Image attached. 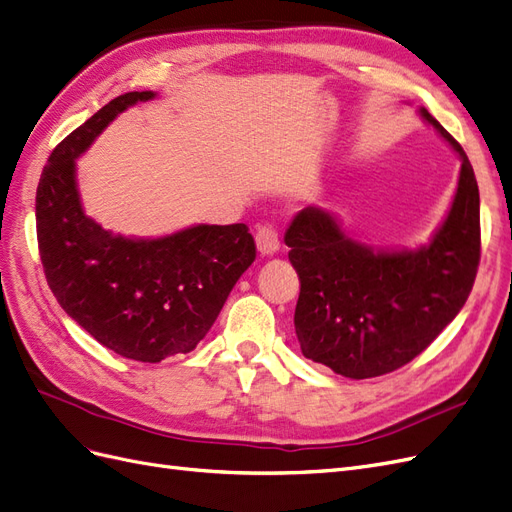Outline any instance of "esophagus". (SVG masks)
<instances>
[{
	"instance_id": "1",
	"label": "esophagus",
	"mask_w": 512,
	"mask_h": 512,
	"mask_svg": "<svg viewBox=\"0 0 512 512\" xmlns=\"http://www.w3.org/2000/svg\"><path fill=\"white\" fill-rule=\"evenodd\" d=\"M256 247L260 254H275L277 250H280V237H277V230L273 226H260L256 230Z\"/></svg>"
}]
</instances>
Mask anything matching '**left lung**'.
Here are the masks:
<instances>
[{
	"label": "left lung",
	"mask_w": 512,
	"mask_h": 512,
	"mask_svg": "<svg viewBox=\"0 0 512 512\" xmlns=\"http://www.w3.org/2000/svg\"><path fill=\"white\" fill-rule=\"evenodd\" d=\"M461 160L446 220L418 250H374L344 235L329 211L305 207L286 230L301 292L294 331L307 359L352 380L410 363L466 305L480 260V198L466 151L427 108Z\"/></svg>",
	"instance_id": "1"
}]
</instances>
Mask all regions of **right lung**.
Segmentation results:
<instances>
[{
  "label": "right lung",
  "mask_w": 512,
  "mask_h": 512,
  "mask_svg": "<svg viewBox=\"0 0 512 512\" xmlns=\"http://www.w3.org/2000/svg\"><path fill=\"white\" fill-rule=\"evenodd\" d=\"M151 98L153 91H130L111 100L53 149L36 190V232L46 282L64 312L108 350L160 363L209 333L254 262L256 243L245 224L132 239L87 218L76 158L119 113Z\"/></svg>",
  "instance_id": "obj_1"
}]
</instances>
